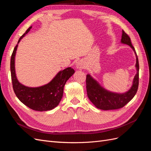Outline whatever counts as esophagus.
<instances>
[{
  "instance_id": "obj_1",
  "label": "esophagus",
  "mask_w": 151,
  "mask_h": 151,
  "mask_svg": "<svg viewBox=\"0 0 151 151\" xmlns=\"http://www.w3.org/2000/svg\"><path fill=\"white\" fill-rule=\"evenodd\" d=\"M76 67L78 68V69L81 70V69H83V68H85L86 65L84 63V62L83 61H78L77 62V64H76Z\"/></svg>"
}]
</instances>
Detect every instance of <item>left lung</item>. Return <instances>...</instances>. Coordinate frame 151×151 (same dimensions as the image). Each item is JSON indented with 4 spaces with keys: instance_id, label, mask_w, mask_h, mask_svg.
<instances>
[{
    "instance_id": "1",
    "label": "left lung",
    "mask_w": 151,
    "mask_h": 151,
    "mask_svg": "<svg viewBox=\"0 0 151 151\" xmlns=\"http://www.w3.org/2000/svg\"><path fill=\"white\" fill-rule=\"evenodd\" d=\"M122 43L127 44L133 49L136 56L137 74L134 77L131 88L125 93H115L110 92L103 88L98 82L94 79L89 74L86 76L87 94L90 101L94 106L103 110H110L123 108L134 97L139 86V64L137 55L133 45H132L130 38L124 31H122L121 39Z\"/></svg>"
}]
</instances>
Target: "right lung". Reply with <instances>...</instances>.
Wrapping results in <instances>:
<instances>
[{
    "mask_svg": "<svg viewBox=\"0 0 151 151\" xmlns=\"http://www.w3.org/2000/svg\"><path fill=\"white\" fill-rule=\"evenodd\" d=\"M31 28V26L29 27L21 36L12 53L11 72L13 89L17 98L29 108L39 111L51 110L57 106L61 101L63 96V88L66 82L74 74L75 71L71 67H68L59 72L47 84L37 88H30L21 84L16 76V53L18 43L30 31Z\"/></svg>",
    "mask_w": 151,
    "mask_h": 151,
    "instance_id": "add662e5",
    "label": "right lung"
}]
</instances>
